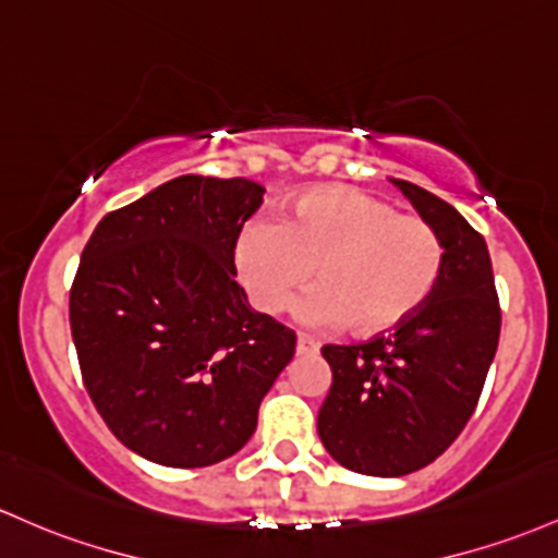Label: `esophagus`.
<instances>
[{"mask_svg": "<svg viewBox=\"0 0 558 558\" xmlns=\"http://www.w3.org/2000/svg\"><path fill=\"white\" fill-rule=\"evenodd\" d=\"M296 354H317V344H315V341L304 339V336H299V339H296Z\"/></svg>", "mask_w": 558, "mask_h": 558, "instance_id": "esophagus-1", "label": "esophagus"}]
</instances>
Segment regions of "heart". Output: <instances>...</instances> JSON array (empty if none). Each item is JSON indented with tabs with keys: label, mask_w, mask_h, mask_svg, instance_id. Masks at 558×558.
<instances>
[{
	"label": "heart",
	"mask_w": 558,
	"mask_h": 558,
	"mask_svg": "<svg viewBox=\"0 0 558 558\" xmlns=\"http://www.w3.org/2000/svg\"><path fill=\"white\" fill-rule=\"evenodd\" d=\"M238 272L251 302L280 312L312 286L299 317L315 328H347L376 339L426 307L445 272L434 225L405 217L363 190L328 185L304 193L283 222H251L238 241Z\"/></svg>",
	"instance_id": "b5f03b06"
}]
</instances>
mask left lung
Here are the masks:
<instances>
[{
    "label": "left lung",
    "instance_id": "left-lung-1",
    "mask_svg": "<svg viewBox=\"0 0 558 558\" xmlns=\"http://www.w3.org/2000/svg\"><path fill=\"white\" fill-rule=\"evenodd\" d=\"M445 243V272L405 326L363 344H326L333 381L317 434L341 466L405 476L456 442L480 402L500 336V304L485 238L448 201L391 180Z\"/></svg>",
    "mask_w": 558,
    "mask_h": 558
}]
</instances>
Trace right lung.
<instances>
[{
  "label": "right lung",
  "instance_id": "add662e5",
  "mask_svg": "<svg viewBox=\"0 0 558 558\" xmlns=\"http://www.w3.org/2000/svg\"><path fill=\"white\" fill-rule=\"evenodd\" d=\"M265 187L185 174L106 214L71 286V333L97 413L153 463L235 456L296 333L248 307L235 243Z\"/></svg>",
  "mask_w": 558,
  "mask_h": 558
}]
</instances>
